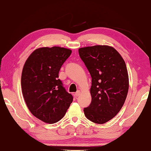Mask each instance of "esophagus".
I'll return each mask as SVG.
<instances>
[{
    "mask_svg": "<svg viewBox=\"0 0 151 151\" xmlns=\"http://www.w3.org/2000/svg\"><path fill=\"white\" fill-rule=\"evenodd\" d=\"M80 94H81V91H77L76 92V93H75V96L76 97H78V96H79V95H80Z\"/></svg>",
    "mask_w": 151,
    "mask_h": 151,
    "instance_id": "1",
    "label": "esophagus"
}]
</instances>
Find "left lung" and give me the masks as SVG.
<instances>
[{
  "mask_svg": "<svg viewBox=\"0 0 151 151\" xmlns=\"http://www.w3.org/2000/svg\"><path fill=\"white\" fill-rule=\"evenodd\" d=\"M79 54L92 78V101L83 109L85 115L94 123L104 124L116 115L127 98V66L119 52L109 45L81 47Z\"/></svg>",
  "mask_w": 151,
  "mask_h": 151,
  "instance_id": "obj_1",
  "label": "left lung"
}]
</instances>
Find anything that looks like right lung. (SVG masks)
Wrapping results in <instances>:
<instances>
[{
  "label": "right lung",
  "instance_id": "1",
  "mask_svg": "<svg viewBox=\"0 0 151 151\" xmlns=\"http://www.w3.org/2000/svg\"><path fill=\"white\" fill-rule=\"evenodd\" d=\"M69 49L54 46L36 49L27 58L21 74L24 100L32 114L48 124L66 114L73 96L58 78L61 66L70 57Z\"/></svg>",
  "mask_w": 151,
  "mask_h": 151
}]
</instances>
